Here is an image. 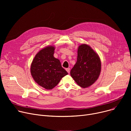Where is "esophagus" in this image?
<instances>
[{"label": "esophagus", "mask_w": 131, "mask_h": 131, "mask_svg": "<svg viewBox=\"0 0 131 131\" xmlns=\"http://www.w3.org/2000/svg\"><path fill=\"white\" fill-rule=\"evenodd\" d=\"M66 71L68 72V73H70V68H66Z\"/></svg>", "instance_id": "obj_1"}]
</instances>
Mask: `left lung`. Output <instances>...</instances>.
<instances>
[{"label":"left lung","mask_w":131,"mask_h":131,"mask_svg":"<svg viewBox=\"0 0 131 131\" xmlns=\"http://www.w3.org/2000/svg\"><path fill=\"white\" fill-rule=\"evenodd\" d=\"M101 71V61L98 55L87 45L79 46L77 61L70 74L82 88H87L96 81Z\"/></svg>","instance_id":"8db88e82"}]
</instances>
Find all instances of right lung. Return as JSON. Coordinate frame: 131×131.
Listing matches in <instances>:
<instances>
[{"instance_id":"right-lung-1","label":"right lung","mask_w":131,"mask_h":131,"mask_svg":"<svg viewBox=\"0 0 131 131\" xmlns=\"http://www.w3.org/2000/svg\"><path fill=\"white\" fill-rule=\"evenodd\" d=\"M54 50L52 46L41 50L31 66V73L34 81L47 90L56 86L61 78L68 74L62 67L59 60L53 57Z\"/></svg>"}]
</instances>
